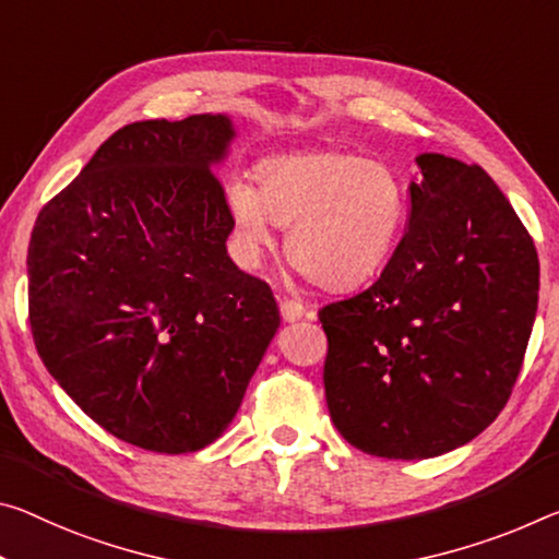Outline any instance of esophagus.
<instances>
[{
    "label": "esophagus",
    "instance_id": "34e87169",
    "mask_svg": "<svg viewBox=\"0 0 559 559\" xmlns=\"http://www.w3.org/2000/svg\"><path fill=\"white\" fill-rule=\"evenodd\" d=\"M281 316H283V321H286V323H296V321H300V318H313L316 313L308 311V308L300 304V300L283 298L281 300Z\"/></svg>",
    "mask_w": 559,
    "mask_h": 559
}]
</instances>
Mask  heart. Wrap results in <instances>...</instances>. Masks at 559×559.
<instances>
[{
	"instance_id": "1",
	"label": "heart",
	"mask_w": 559,
	"mask_h": 559,
	"mask_svg": "<svg viewBox=\"0 0 559 559\" xmlns=\"http://www.w3.org/2000/svg\"><path fill=\"white\" fill-rule=\"evenodd\" d=\"M226 206L248 255L288 226L286 255L306 278L353 288L383 269L407 221V191L391 164L345 152L278 154L234 179Z\"/></svg>"
}]
</instances>
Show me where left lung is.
I'll return each mask as SVG.
<instances>
[{
	"label": "left lung",
	"mask_w": 559,
	"mask_h": 559,
	"mask_svg": "<svg viewBox=\"0 0 559 559\" xmlns=\"http://www.w3.org/2000/svg\"><path fill=\"white\" fill-rule=\"evenodd\" d=\"M411 221L373 286L321 308L325 401L368 455L450 453L498 418L539 290L537 251L480 166L420 154Z\"/></svg>",
	"instance_id": "obj_1"
}]
</instances>
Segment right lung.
Segmentation results:
<instances>
[{
    "mask_svg": "<svg viewBox=\"0 0 559 559\" xmlns=\"http://www.w3.org/2000/svg\"><path fill=\"white\" fill-rule=\"evenodd\" d=\"M228 114L136 121L39 211L29 271L34 345L106 432L154 453L224 436L281 325L269 283L231 261Z\"/></svg>",
    "mask_w": 559,
    "mask_h": 559,
    "instance_id": "obj_1",
    "label": "right lung"
}]
</instances>
